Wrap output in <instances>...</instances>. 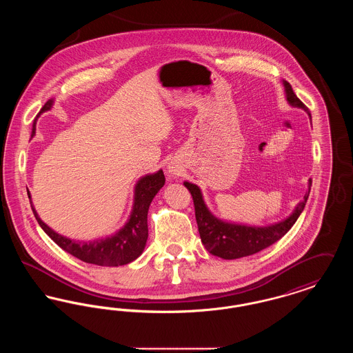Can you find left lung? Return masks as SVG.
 I'll return each instance as SVG.
<instances>
[{
	"instance_id": "left-lung-1",
	"label": "left lung",
	"mask_w": 353,
	"mask_h": 353,
	"mask_svg": "<svg viewBox=\"0 0 353 353\" xmlns=\"http://www.w3.org/2000/svg\"><path fill=\"white\" fill-rule=\"evenodd\" d=\"M285 98L292 107L304 110L308 117L311 114L303 101L295 95L291 84L283 81ZM186 189L190 192L196 210V221L199 225V232L205 249L210 254L223 259H236L242 256L252 255L279 241L292 228V225L299 219L310 196L312 180H308V190L304 194L302 202H299L290 217L269 226H248L232 223L217 219L205 205L202 199L201 190L197 185L185 181Z\"/></svg>"
}]
</instances>
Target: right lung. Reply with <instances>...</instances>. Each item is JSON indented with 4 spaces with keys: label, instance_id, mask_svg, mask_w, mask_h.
Masks as SVG:
<instances>
[{
    "label": "right lung",
    "instance_id": "add662e5",
    "mask_svg": "<svg viewBox=\"0 0 353 353\" xmlns=\"http://www.w3.org/2000/svg\"><path fill=\"white\" fill-rule=\"evenodd\" d=\"M52 105V101H46L45 105L41 108L39 114L49 111ZM35 134V124H34L33 137ZM165 184V177L163 170L153 174H147L141 177L134 186V206L130 219L127 223L111 236L99 238L88 242H79L70 239L68 236L55 233L49 228L34 209L33 202L30 201L33 209L35 219L38 221L39 226L43 232L50 236L51 239L65 252H70L75 258L83 261L85 263H92L98 266H123L128 265L136 258L141 255L145 248L148 239V209L151 205L153 197L157 192ZM28 196L30 197V192L28 190Z\"/></svg>",
    "mask_w": 353,
    "mask_h": 353
}]
</instances>
